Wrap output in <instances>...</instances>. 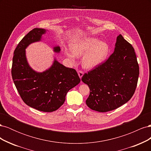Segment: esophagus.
<instances>
[{
    "label": "esophagus",
    "mask_w": 151,
    "mask_h": 151,
    "mask_svg": "<svg viewBox=\"0 0 151 151\" xmlns=\"http://www.w3.org/2000/svg\"><path fill=\"white\" fill-rule=\"evenodd\" d=\"M77 73H78V75H79V76L80 77V79H81L82 77H83V75H84V72L83 71H81V70H79Z\"/></svg>",
    "instance_id": "1"
}]
</instances>
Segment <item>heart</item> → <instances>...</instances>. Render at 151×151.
Listing matches in <instances>:
<instances>
[{
	"label": "heart",
	"mask_w": 151,
	"mask_h": 151,
	"mask_svg": "<svg viewBox=\"0 0 151 151\" xmlns=\"http://www.w3.org/2000/svg\"><path fill=\"white\" fill-rule=\"evenodd\" d=\"M70 49L64 50L65 55L74 61L75 57H82V65L86 69L91 70L98 66L106 58L108 52V45L104 42H99L93 37H85L75 40L70 43Z\"/></svg>",
	"instance_id": "heart-1"
}]
</instances>
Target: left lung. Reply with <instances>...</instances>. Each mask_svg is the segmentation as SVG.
<instances>
[{
    "label": "left lung",
    "instance_id": "1",
    "mask_svg": "<svg viewBox=\"0 0 151 151\" xmlns=\"http://www.w3.org/2000/svg\"><path fill=\"white\" fill-rule=\"evenodd\" d=\"M139 75V67L134 49L119 35L114 52L108 60L82 77V81L90 89L86 104L99 112L111 111L121 106L134 95Z\"/></svg>",
    "mask_w": 151,
    "mask_h": 151
}]
</instances>
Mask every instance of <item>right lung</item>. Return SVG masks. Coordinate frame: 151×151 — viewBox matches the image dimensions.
Wrapping results in <instances>:
<instances>
[{"label":"right lung","instance_id":"1","mask_svg":"<svg viewBox=\"0 0 151 151\" xmlns=\"http://www.w3.org/2000/svg\"><path fill=\"white\" fill-rule=\"evenodd\" d=\"M46 33L45 29L35 28L21 40L14 52L11 74L18 93L27 105L41 111L52 112L62 106L68 91L81 80L75 69L65 67L55 58L52 66L42 72L29 66L26 48L40 42ZM53 51L60 53V47H55Z\"/></svg>","mask_w":151,"mask_h":151}]
</instances>
